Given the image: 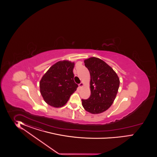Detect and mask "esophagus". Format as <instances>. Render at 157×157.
Listing matches in <instances>:
<instances>
[{
	"label": "esophagus",
	"instance_id": "esophagus-1",
	"mask_svg": "<svg viewBox=\"0 0 157 157\" xmlns=\"http://www.w3.org/2000/svg\"><path fill=\"white\" fill-rule=\"evenodd\" d=\"M83 83H81L80 84H79V87H80V88H81V87H82L83 86Z\"/></svg>",
	"mask_w": 157,
	"mask_h": 157
}]
</instances>
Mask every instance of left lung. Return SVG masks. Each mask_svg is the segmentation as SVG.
I'll return each mask as SVG.
<instances>
[{
	"label": "left lung",
	"mask_w": 157,
	"mask_h": 157,
	"mask_svg": "<svg viewBox=\"0 0 157 157\" xmlns=\"http://www.w3.org/2000/svg\"><path fill=\"white\" fill-rule=\"evenodd\" d=\"M90 74L91 95L82 100V106L88 112L99 114L108 109L117 94L119 76L113 68L99 58L91 57L84 60Z\"/></svg>",
	"instance_id": "8db88e82"
}]
</instances>
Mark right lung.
<instances>
[{"label": "right lung", "instance_id": "obj_1", "mask_svg": "<svg viewBox=\"0 0 157 157\" xmlns=\"http://www.w3.org/2000/svg\"><path fill=\"white\" fill-rule=\"evenodd\" d=\"M75 63L69 60L56 63L43 75L40 82L41 94L45 102L55 108L66 104L78 86L74 80Z\"/></svg>", "mask_w": 157, "mask_h": 157}]
</instances>
